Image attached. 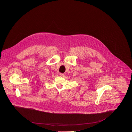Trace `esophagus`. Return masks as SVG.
Returning a JSON list of instances; mask_svg holds the SVG:
<instances>
[{
  "label": "esophagus",
  "mask_w": 132,
  "mask_h": 132,
  "mask_svg": "<svg viewBox=\"0 0 132 132\" xmlns=\"http://www.w3.org/2000/svg\"><path fill=\"white\" fill-rule=\"evenodd\" d=\"M59 75H60V76H61V77H63L64 76V74H62V73H60Z\"/></svg>",
  "instance_id": "1"
}]
</instances>
